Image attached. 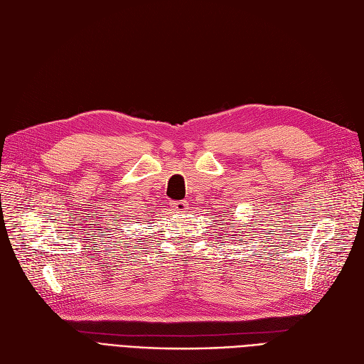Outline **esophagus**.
Here are the masks:
<instances>
[{
	"label": "esophagus",
	"instance_id": "esophagus-1",
	"mask_svg": "<svg viewBox=\"0 0 364 364\" xmlns=\"http://www.w3.org/2000/svg\"><path fill=\"white\" fill-rule=\"evenodd\" d=\"M171 206H173V209H174L176 213H185L186 209H188V203L183 202V200L173 202V203H171Z\"/></svg>",
	"mask_w": 364,
	"mask_h": 364
}]
</instances>
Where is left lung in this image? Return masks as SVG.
<instances>
[{
    "label": "left lung",
    "instance_id": "8db88e82",
    "mask_svg": "<svg viewBox=\"0 0 364 364\" xmlns=\"http://www.w3.org/2000/svg\"><path fill=\"white\" fill-rule=\"evenodd\" d=\"M220 223L225 225V226L228 228V225H232V220H230L229 223H228V222H222V220H220ZM243 228H246V226H243ZM228 229H229V228H228ZM246 230H252V229L249 228V229H246ZM246 230H243V234H249V235H245V237H250V232H246ZM232 232H234V230H232ZM225 235H228V234H225ZM250 238H253V237H250ZM240 240H243V238H240ZM246 245H247V241H246Z\"/></svg>",
    "mask_w": 364,
    "mask_h": 364
}]
</instances>
